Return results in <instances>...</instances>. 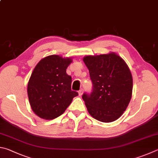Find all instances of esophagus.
<instances>
[{"label":"esophagus","mask_w":158,"mask_h":158,"mask_svg":"<svg viewBox=\"0 0 158 158\" xmlns=\"http://www.w3.org/2000/svg\"><path fill=\"white\" fill-rule=\"evenodd\" d=\"M83 92H84V89H82V88L80 89V90H79V92H78L79 95H81V94H83Z\"/></svg>","instance_id":"esophagus-1"}]
</instances>
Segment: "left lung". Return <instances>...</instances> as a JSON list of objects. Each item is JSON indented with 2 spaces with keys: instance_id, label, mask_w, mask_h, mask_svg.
Returning <instances> with one entry per match:
<instances>
[{
  "instance_id": "obj_1",
  "label": "left lung",
  "mask_w": 158,
  "mask_h": 158,
  "mask_svg": "<svg viewBox=\"0 0 158 158\" xmlns=\"http://www.w3.org/2000/svg\"><path fill=\"white\" fill-rule=\"evenodd\" d=\"M84 61L93 84L91 93L82 95L88 113L100 122L115 121L131 99L133 78L128 65L113 52L86 56Z\"/></svg>"
}]
</instances>
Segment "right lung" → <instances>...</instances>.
Masks as SVG:
<instances>
[{"label": "right lung", "mask_w": 158, "mask_h": 158, "mask_svg": "<svg viewBox=\"0 0 158 158\" xmlns=\"http://www.w3.org/2000/svg\"><path fill=\"white\" fill-rule=\"evenodd\" d=\"M70 58L51 55L41 59L31 74L27 94L31 108L36 115L53 119L64 113L78 93L71 90L72 77L66 69Z\"/></svg>", "instance_id": "obj_1"}]
</instances>
